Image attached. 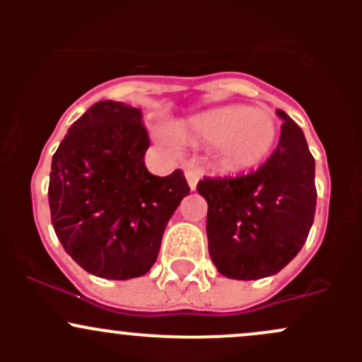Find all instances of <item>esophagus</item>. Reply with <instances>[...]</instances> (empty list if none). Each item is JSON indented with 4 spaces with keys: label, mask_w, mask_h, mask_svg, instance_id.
<instances>
[{
    "label": "esophagus",
    "mask_w": 362,
    "mask_h": 362,
    "mask_svg": "<svg viewBox=\"0 0 362 362\" xmlns=\"http://www.w3.org/2000/svg\"><path fill=\"white\" fill-rule=\"evenodd\" d=\"M185 178H187V184L191 187V191H196V185H198L199 180V171L189 168V170H185Z\"/></svg>",
    "instance_id": "esophagus-1"
}]
</instances>
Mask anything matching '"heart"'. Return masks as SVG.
<instances>
[{
    "instance_id": "obj_1",
    "label": "heart",
    "mask_w": 362,
    "mask_h": 362,
    "mask_svg": "<svg viewBox=\"0 0 362 362\" xmlns=\"http://www.w3.org/2000/svg\"><path fill=\"white\" fill-rule=\"evenodd\" d=\"M180 134L191 141L214 145L215 160L222 170L245 171L268 158L276 144L279 127L268 110L228 105L187 119L180 126ZM159 136L164 144H175L171 134Z\"/></svg>"
}]
</instances>
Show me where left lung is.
Returning a JSON list of instances; mask_svg holds the SVG:
<instances>
[{"mask_svg":"<svg viewBox=\"0 0 362 362\" xmlns=\"http://www.w3.org/2000/svg\"><path fill=\"white\" fill-rule=\"evenodd\" d=\"M279 145L257 171L204 178L208 252L218 273L257 280L286 268L308 238L315 215V159L301 127L284 110Z\"/></svg>","mask_w":362,"mask_h":362,"instance_id":"obj_1","label":"left lung"}]
</instances>
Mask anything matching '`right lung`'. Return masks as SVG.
Returning <instances> with one entry per match:
<instances>
[{"instance_id": "right-lung-1", "label": "right lung", "mask_w": 362, "mask_h": 362, "mask_svg": "<svg viewBox=\"0 0 362 362\" xmlns=\"http://www.w3.org/2000/svg\"><path fill=\"white\" fill-rule=\"evenodd\" d=\"M141 119L140 108L98 101L69 126L52 158L54 231L73 261L101 279L145 275L191 191L180 170L156 177L145 168L151 140Z\"/></svg>"}]
</instances>
